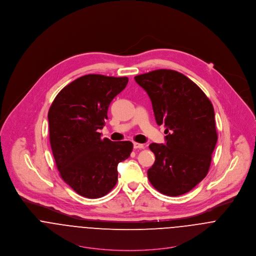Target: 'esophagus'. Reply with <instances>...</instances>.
Returning <instances> with one entry per match:
<instances>
[{"label":"esophagus","mask_w":256,"mask_h":256,"mask_svg":"<svg viewBox=\"0 0 256 256\" xmlns=\"http://www.w3.org/2000/svg\"><path fill=\"white\" fill-rule=\"evenodd\" d=\"M133 146H134V148H145V145H143V144H140V143H133Z\"/></svg>","instance_id":"obj_1"}]
</instances>
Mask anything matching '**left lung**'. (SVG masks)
Wrapping results in <instances>:
<instances>
[{
  "instance_id": "left-lung-1",
  "label": "left lung",
  "mask_w": 256,
  "mask_h": 256,
  "mask_svg": "<svg viewBox=\"0 0 256 256\" xmlns=\"http://www.w3.org/2000/svg\"><path fill=\"white\" fill-rule=\"evenodd\" d=\"M150 98L158 125L164 124L166 144L148 148L156 160L148 178L160 193L180 196L207 176L218 140L213 104L183 74L160 69L135 76Z\"/></svg>"
}]
</instances>
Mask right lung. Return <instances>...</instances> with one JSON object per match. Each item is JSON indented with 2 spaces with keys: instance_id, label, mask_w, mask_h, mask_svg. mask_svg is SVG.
I'll return each instance as SVG.
<instances>
[{
  "instance_id": "1",
  "label": "right lung",
  "mask_w": 256,
  "mask_h": 256,
  "mask_svg": "<svg viewBox=\"0 0 256 256\" xmlns=\"http://www.w3.org/2000/svg\"><path fill=\"white\" fill-rule=\"evenodd\" d=\"M128 78L86 74L66 86L48 111L49 139L62 180L86 198L106 195L118 180L117 166L130 156V141L102 139L112 100Z\"/></svg>"
}]
</instances>
